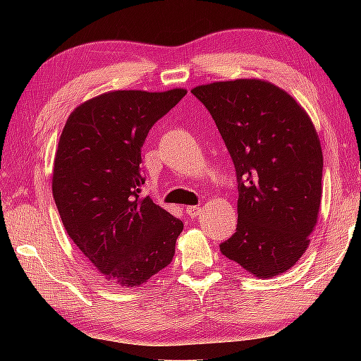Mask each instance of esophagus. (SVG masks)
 Here are the masks:
<instances>
[{"label":"esophagus","instance_id":"obj_1","mask_svg":"<svg viewBox=\"0 0 361 361\" xmlns=\"http://www.w3.org/2000/svg\"><path fill=\"white\" fill-rule=\"evenodd\" d=\"M200 210H202L200 205H190V207H187V209H185V214L189 215L190 219H195V216L200 214Z\"/></svg>","mask_w":361,"mask_h":361}]
</instances>
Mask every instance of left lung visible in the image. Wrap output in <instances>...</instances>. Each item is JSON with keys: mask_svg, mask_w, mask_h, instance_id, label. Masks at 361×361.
Masks as SVG:
<instances>
[{"mask_svg": "<svg viewBox=\"0 0 361 361\" xmlns=\"http://www.w3.org/2000/svg\"><path fill=\"white\" fill-rule=\"evenodd\" d=\"M238 182V224L221 255L259 278L298 263L317 224L322 149L302 106L279 87L240 78L195 87Z\"/></svg>", "mask_w": 361, "mask_h": 361, "instance_id": "left-lung-1", "label": "left lung"}]
</instances>
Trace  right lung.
Here are the masks:
<instances>
[{
    "label": "right lung",
    "instance_id": "add662e5",
    "mask_svg": "<svg viewBox=\"0 0 361 361\" xmlns=\"http://www.w3.org/2000/svg\"><path fill=\"white\" fill-rule=\"evenodd\" d=\"M185 90H116L68 116L52 194L68 236L108 281L140 286L171 264L184 224L142 197L141 147Z\"/></svg>",
    "mask_w": 361,
    "mask_h": 361
}]
</instances>
